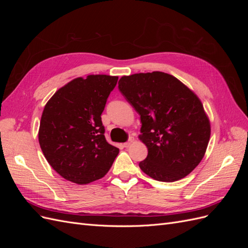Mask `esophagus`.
Masks as SVG:
<instances>
[{
    "mask_svg": "<svg viewBox=\"0 0 248 248\" xmlns=\"http://www.w3.org/2000/svg\"><path fill=\"white\" fill-rule=\"evenodd\" d=\"M133 140H134V139L133 138H130L129 139V140L128 141H127V142H125V144H124V147H126V148H128L131 144H132V142H133Z\"/></svg>",
    "mask_w": 248,
    "mask_h": 248,
    "instance_id": "1",
    "label": "esophagus"
}]
</instances>
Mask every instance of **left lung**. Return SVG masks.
Segmentation results:
<instances>
[{
    "label": "left lung",
    "mask_w": 248,
    "mask_h": 248,
    "mask_svg": "<svg viewBox=\"0 0 248 248\" xmlns=\"http://www.w3.org/2000/svg\"><path fill=\"white\" fill-rule=\"evenodd\" d=\"M119 89L140 116L139 139L148 148L140 170L161 182L189 175L204 157L211 134L197 94L161 71L124 76Z\"/></svg>",
    "instance_id": "8db88e82"
}]
</instances>
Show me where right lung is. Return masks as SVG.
Returning a JSON list of instances; mask_svg holds the SVG:
<instances>
[{
  "label": "right lung",
  "instance_id": "add662e5",
  "mask_svg": "<svg viewBox=\"0 0 248 248\" xmlns=\"http://www.w3.org/2000/svg\"><path fill=\"white\" fill-rule=\"evenodd\" d=\"M118 77L92 74L60 88L42 111L38 140L60 176L89 184L107 175L119 154L104 137L101 114Z\"/></svg>",
  "mask_w": 248,
  "mask_h": 248
}]
</instances>
